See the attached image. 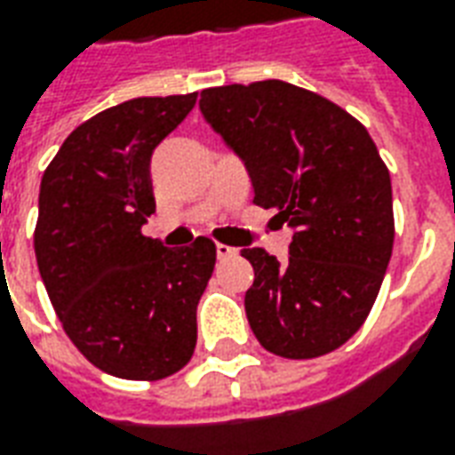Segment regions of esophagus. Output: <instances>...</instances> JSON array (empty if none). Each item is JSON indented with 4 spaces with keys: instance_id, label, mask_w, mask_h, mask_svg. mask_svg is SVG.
<instances>
[{
    "instance_id": "1",
    "label": "esophagus",
    "mask_w": 455,
    "mask_h": 455,
    "mask_svg": "<svg viewBox=\"0 0 455 455\" xmlns=\"http://www.w3.org/2000/svg\"><path fill=\"white\" fill-rule=\"evenodd\" d=\"M236 256V248L227 246V243H217V258L219 260H227V258Z\"/></svg>"
}]
</instances>
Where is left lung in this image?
Masks as SVG:
<instances>
[{
    "instance_id": "obj_1",
    "label": "left lung",
    "mask_w": 455,
    "mask_h": 455,
    "mask_svg": "<svg viewBox=\"0 0 455 455\" xmlns=\"http://www.w3.org/2000/svg\"><path fill=\"white\" fill-rule=\"evenodd\" d=\"M199 109L243 158L258 207L295 228L290 258L243 248L246 316L266 351H336L371 315L395 243L390 170L361 121L322 94L260 80L202 90Z\"/></svg>"
}]
</instances>
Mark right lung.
<instances>
[{"label": "right lung", "instance_id": "obj_1", "mask_svg": "<svg viewBox=\"0 0 455 455\" xmlns=\"http://www.w3.org/2000/svg\"><path fill=\"white\" fill-rule=\"evenodd\" d=\"M197 92L139 97L80 124L45 168L34 231L38 273L65 334L124 380H163L197 346V305L217 246L165 248L140 227L156 212L150 156Z\"/></svg>", "mask_w": 455, "mask_h": 455}]
</instances>
